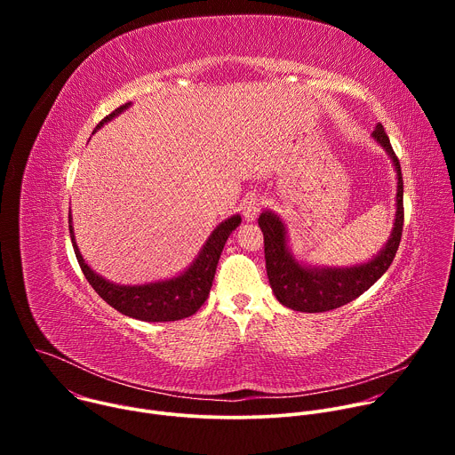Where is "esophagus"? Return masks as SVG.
I'll return each mask as SVG.
<instances>
[{
	"label": "esophagus",
	"mask_w": 455,
	"mask_h": 455,
	"mask_svg": "<svg viewBox=\"0 0 455 455\" xmlns=\"http://www.w3.org/2000/svg\"><path fill=\"white\" fill-rule=\"evenodd\" d=\"M263 205H265V200L261 196H255V194H253V196L246 198L244 204H243V216H244V220L246 221H253L259 216V212H261Z\"/></svg>",
	"instance_id": "34e87169"
}]
</instances>
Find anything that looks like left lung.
Returning a JSON list of instances; mask_svg holds the SVG:
<instances>
[{
    "label": "left lung",
    "instance_id": "8db88e82",
    "mask_svg": "<svg viewBox=\"0 0 455 455\" xmlns=\"http://www.w3.org/2000/svg\"><path fill=\"white\" fill-rule=\"evenodd\" d=\"M372 139L387 151L395 164L398 192L396 218L391 237H388L387 244L369 263L346 268H316L302 265L288 250L286 227L281 218L272 211H265L259 216V227H261L265 235L268 281L283 306L306 313H322L340 307L367 291L393 265L403 232V176L400 160L381 124L374 127Z\"/></svg>",
    "mask_w": 455,
    "mask_h": 455
}]
</instances>
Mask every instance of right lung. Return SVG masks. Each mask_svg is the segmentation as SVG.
Segmentation results:
<instances>
[{
  "instance_id": "right-lung-1",
  "label": "right lung",
  "mask_w": 455,
  "mask_h": 455,
  "mask_svg": "<svg viewBox=\"0 0 455 455\" xmlns=\"http://www.w3.org/2000/svg\"><path fill=\"white\" fill-rule=\"evenodd\" d=\"M132 104H124L116 108L113 113H109L102 122L97 125H104L109 122L113 116L120 115L124 109H127ZM95 129V132H97ZM68 227H70V237L74 243L76 257L79 261V267L92 284V288L116 311L122 315H127L132 318H139L144 322H171V320H180L185 316H190L196 313L204 302L209 297V291L212 288V281L216 275L218 261L220 255L223 251V246L232 234L241 223V216L235 214L223 223H220L207 243L204 244L202 251L198 257L194 259V263L180 275L167 279V281H158V283H149V284H139V286H120L106 281L104 277L97 275L86 263L79 251V246L76 243L74 235V227H72V214L68 216Z\"/></svg>"
}]
</instances>
